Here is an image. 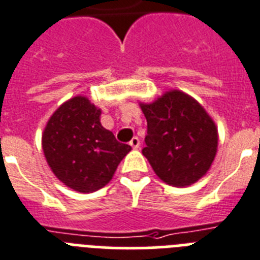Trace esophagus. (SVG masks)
<instances>
[{"mask_svg": "<svg viewBox=\"0 0 260 260\" xmlns=\"http://www.w3.org/2000/svg\"><path fill=\"white\" fill-rule=\"evenodd\" d=\"M129 145L132 146L133 149H139L140 148V139L139 137H133L129 141Z\"/></svg>", "mask_w": 260, "mask_h": 260, "instance_id": "esophagus-1", "label": "esophagus"}]
</instances>
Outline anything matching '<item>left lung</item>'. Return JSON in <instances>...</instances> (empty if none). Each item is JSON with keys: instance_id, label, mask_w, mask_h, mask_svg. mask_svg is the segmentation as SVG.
Here are the masks:
<instances>
[{"instance_id": "1", "label": "left lung", "mask_w": 260, "mask_h": 260, "mask_svg": "<svg viewBox=\"0 0 260 260\" xmlns=\"http://www.w3.org/2000/svg\"><path fill=\"white\" fill-rule=\"evenodd\" d=\"M148 121V158L157 177L174 187L191 186L204 177L217 153L218 133L198 101L180 90L140 103Z\"/></svg>"}]
</instances>
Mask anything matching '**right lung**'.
<instances>
[{
  "mask_svg": "<svg viewBox=\"0 0 260 260\" xmlns=\"http://www.w3.org/2000/svg\"><path fill=\"white\" fill-rule=\"evenodd\" d=\"M101 114L89 98L77 95L53 112L43 132L49 168L58 180L78 192L105 187L132 149L102 127Z\"/></svg>",
  "mask_w": 260,
  "mask_h": 260,
  "instance_id": "obj_1",
  "label": "right lung"
}]
</instances>
